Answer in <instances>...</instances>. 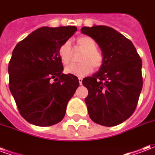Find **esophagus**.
I'll return each instance as SVG.
<instances>
[{
    "mask_svg": "<svg viewBox=\"0 0 155 155\" xmlns=\"http://www.w3.org/2000/svg\"><path fill=\"white\" fill-rule=\"evenodd\" d=\"M82 81H83V79H82V78H79V82H80V84H82Z\"/></svg>",
    "mask_w": 155,
    "mask_h": 155,
    "instance_id": "obj_1",
    "label": "esophagus"
}]
</instances>
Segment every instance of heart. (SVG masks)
I'll return each instance as SVG.
<instances>
[{
  "mask_svg": "<svg viewBox=\"0 0 155 155\" xmlns=\"http://www.w3.org/2000/svg\"><path fill=\"white\" fill-rule=\"evenodd\" d=\"M77 45L84 52L81 56V63L71 64L64 69L65 73L78 77H83L90 74L94 68L101 67L103 63V55L97 50V43L94 39L84 35L77 39ZM58 54L62 64H67L71 60V47L70 41H65L61 45Z\"/></svg>",
  "mask_w": 155,
  "mask_h": 155,
  "instance_id": "1",
  "label": "heart"
}]
</instances>
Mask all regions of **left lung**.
<instances>
[{
	"instance_id": "left-lung-1",
	"label": "left lung",
	"mask_w": 155,
	"mask_h": 155,
	"mask_svg": "<svg viewBox=\"0 0 155 155\" xmlns=\"http://www.w3.org/2000/svg\"><path fill=\"white\" fill-rule=\"evenodd\" d=\"M81 31L96 41L103 55L100 70L82 81L89 91V115L101 125H118L135 110L143 87L142 61L133 43L114 29L93 25Z\"/></svg>"
}]
</instances>
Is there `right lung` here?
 <instances>
[{"label":"right lung","mask_w":155,"mask_h":155,"mask_svg":"<svg viewBox=\"0 0 155 155\" xmlns=\"http://www.w3.org/2000/svg\"><path fill=\"white\" fill-rule=\"evenodd\" d=\"M76 26H43L20 41L9 62V88L20 114L37 126L63 120L69 101L79 86L73 74H64L58 50Z\"/></svg>","instance_id":"1"}]
</instances>
